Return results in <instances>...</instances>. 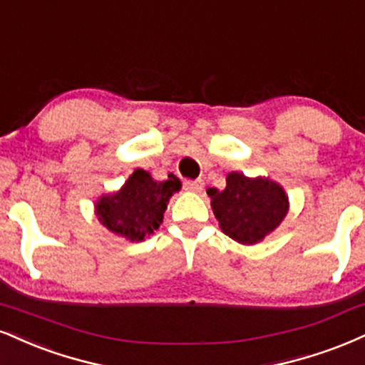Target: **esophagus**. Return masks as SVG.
Listing matches in <instances>:
<instances>
[{
    "mask_svg": "<svg viewBox=\"0 0 365 365\" xmlns=\"http://www.w3.org/2000/svg\"><path fill=\"white\" fill-rule=\"evenodd\" d=\"M185 188L188 192L199 194V192L204 190V182L202 180H188V182H185Z\"/></svg>",
    "mask_w": 365,
    "mask_h": 365,
    "instance_id": "esophagus-1",
    "label": "esophagus"
}]
</instances>
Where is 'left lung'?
Listing matches in <instances>:
<instances>
[{
	"label": "left lung",
	"mask_w": 365,
	"mask_h": 365,
	"mask_svg": "<svg viewBox=\"0 0 365 365\" xmlns=\"http://www.w3.org/2000/svg\"><path fill=\"white\" fill-rule=\"evenodd\" d=\"M219 227L241 245H257L274 232L289 212V197L280 183L267 177L231 171L226 188H207Z\"/></svg>",
	"instance_id": "1"
}]
</instances>
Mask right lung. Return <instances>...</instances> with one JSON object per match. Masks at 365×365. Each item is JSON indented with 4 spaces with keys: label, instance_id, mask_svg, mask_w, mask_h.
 <instances>
[{
    "label": "right lung",
    "instance_id": "right-lung-1",
    "mask_svg": "<svg viewBox=\"0 0 365 365\" xmlns=\"http://www.w3.org/2000/svg\"><path fill=\"white\" fill-rule=\"evenodd\" d=\"M180 188L182 182L175 175L158 182L149 171L138 168L117 192L95 202V216L113 235L138 243L160 227L170 199Z\"/></svg>",
    "mask_w": 365,
    "mask_h": 365
}]
</instances>
